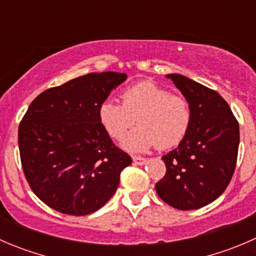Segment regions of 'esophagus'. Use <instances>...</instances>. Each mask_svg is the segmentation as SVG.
Listing matches in <instances>:
<instances>
[{"label":"esophagus","mask_w":256,"mask_h":256,"mask_svg":"<svg viewBox=\"0 0 256 256\" xmlns=\"http://www.w3.org/2000/svg\"><path fill=\"white\" fill-rule=\"evenodd\" d=\"M132 161L135 164H138V166H142V164H146L147 160L144 158V157H140V156H134L132 157Z\"/></svg>","instance_id":"obj_1"}]
</instances>
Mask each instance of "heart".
Wrapping results in <instances>:
<instances>
[{
	"instance_id": "obj_1",
	"label": "heart",
	"mask_w": 256,
	"mask_h": 256,
	"mask_svg": "<svg viewBox=\"0 0 256 256\" xmlns=\"http://www.w3.org/2000/svg\"><path fill=\"white\" fill-rule=\"evenodd\" d=\"M122 104L105 100L99 106L102 128L115 140H121L136 122L138 126L122 141L130 152L151 147L171 148L187 135L190 108L187 100L152 82H141L121 92Z\"/></svg>"
}]
</instances>
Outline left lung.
Here are the masks:
<instances>
[{
	"label": "left lung",
	"instance_id": "obj_1",
	"mask_svg": "<svg viewBox=\"0 0 256 256\" xmlns=\"http://www.w3.org/2000/svg\"><path fill=\"white\" fill-rule=\"evenodd\" d=\"M190 108L187 135L162 157L166 174L156 183L164 202L180 210L202 208L226 190L233 177L239 124L216 92L180 74H167Z\"/></svg>",
	"mask_w": 256,
	"mask_h": 256
}]
</instances>
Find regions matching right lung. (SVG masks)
Masks as SVG:
<instances>
[{
    "label": "right lung",
    "instance_id": "obj_1",
    "mask_svg": "<svg viewBox=\"0 0 256 256\" xmlns=\"http://www.w3.org/2000/svg\"><path fill=\"white\" fill-rule=\"evenodd\" d=\"M125 73H90L38 95L18 128L26 180L48 207L69 216L100 209L116 192L131 157L99 120V106Z\"/></svg>",
    "mask_w": 256,
    "mask_h": 256
}]
</instances>
